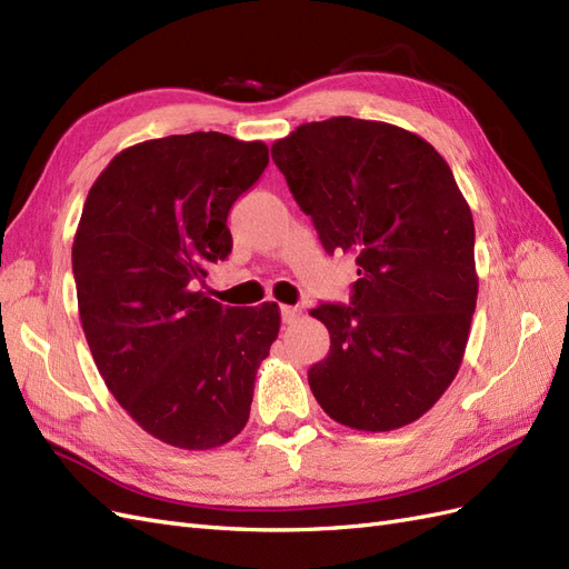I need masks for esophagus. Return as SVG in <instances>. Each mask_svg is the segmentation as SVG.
I'll list each match as a JSON object with an SVG mask.
<instances>
[{"label":"esophagus","mask_w":569,"mask_h":569,"mask_svg":"<svg viewBox=\"0 0 569 569\" xmlns=\"http://www.w3.org/2000/svg\"><path fill=\"white\" fill-rule=\"evenodd\" d=\"M299 316H301L299 308H295V306H282V322H284V325H295V322L299 320Z\"/></svg>","instance_id":"obj_1"}]
</instances>
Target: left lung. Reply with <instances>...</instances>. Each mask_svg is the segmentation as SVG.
<instances>
[{
  "label": "left lung",
  "mask_w": 569,
  "mask_h": 569,
  "mask_svg": "<svg viewBox=\"0 0 569 569\" xmlns=\"http://www.w3.org/2000/svg\"><path fill=\"white\" fill-rule=\"evenodd\" d=\"M327 253L356 258L351 306L320 303L330 353L308 385L332 420L389 432L449 389L477 306L475 222L441 153L382 120L337 116L272 144Z\"/></svg>",
  "instance_id": "obj_1"
}]
</instances>
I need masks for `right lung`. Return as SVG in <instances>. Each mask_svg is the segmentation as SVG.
Returning <instances> with one entry per match:
<instances>
[{
	"label": "right lung",
	"instance_id": "obj_1",
	"mask_svg": "<svg viewBox=\"0 0 569 569\" xmlns=\"http://www.w3.org/2000/svg\"><path fill=\"white\" fill-rule=\"evenodd\" d=\"M268 166L222 132L128 147L94 180L73 239L78 311L99 375L144 432L206 451L242 432L280 308L199 291L232 251L228 213Z\"/></svg>",
	"mask_w": 569,
	"mask_h": 569
}]
</instances>
